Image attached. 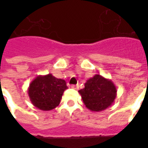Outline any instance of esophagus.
<instances>
[{
	"label": "esophagus",
	"instance_id": "obj_1",
	"mask_svg": "<svg viewBox=\"0 0 148 148\" xmlns=\"http://www.w3.org/2000/svg\"><path fill=\"white\" fill-rule=\"evenodd\" d=\"M71 88H73V89H74V90H77L79 88V86L77 85V84H74V85L71 86Z\"/></svg>",
	"mask_w": 148,
	"mask_h": 148
}]
</instances>
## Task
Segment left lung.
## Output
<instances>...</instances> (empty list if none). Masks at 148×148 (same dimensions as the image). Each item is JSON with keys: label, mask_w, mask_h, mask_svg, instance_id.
Returning a JSON list of instances; mask_svg holds the SVG:
<instances>
[{"label": "left lung", "mask_w": 148, "mask_h": 148, "mask_svg": "<svg viewBox=\"0 0 148 148\" xmlns=\"http://www.w3.org/2000/svg\"><path fill=\"white\" fill-rule=\"evenodd\" d=\"M86 108L98 112L109 108L117 97V88L111 80L95 74L84 84V88L78 91Z\"/></svg>", "instance_id": "8db88e82"}]
</instances>
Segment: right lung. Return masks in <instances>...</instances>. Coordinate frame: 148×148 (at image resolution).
Returning a JSON list of instances; mask_svg holds the SVG:
<instances>
[{
	"label": "right lung",
	"mask_w": 148,
	"mask_h": 148,
	"mask_svg": "<svg viewBox=\"0 0 148 148\" xmlns=\"http://www.w3.org/2000/svg\"><path fill=\"white\" fill-rule=\"evenodd\" d=\"M66 89L67 86L64 80L48 74L38 75L34 79L27 93L34 106L41 110H51L59 105Z\"/></svg>",
	"instance_id": "right-lung-1"
}]
</instances>
